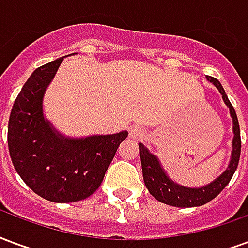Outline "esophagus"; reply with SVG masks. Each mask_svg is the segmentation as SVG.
<instances>
[{"label": "esophagus", "instance_id": "1", "mask_svg": "<svg viewBox=\"0 0 248 248\" xmlns=\"http://www.w3.org/2000/svg\"><path fill=\"white\" fill-rule=\"evenodd\" d=\"M143 129L140 127V126H138V124H134V126H131L130 127V135H131V138H134V140H138V138H140L142 135H143Z\"/></svg>", "mask_w": 248, "mask_h": 248}]
</instances>
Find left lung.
Wrapping results in <instances>:
<instances>
[{
    "label": "left lung",
    "instance_id": "8db88e82",
    "mask_svg": "<svg viewBox=\"0 0 248 248\" xmlns=\"http://www.w3.org/2000/svg\"><path fill=\"white\" fill-rule=\"evenodd\" d=\"M207 79L218 87V90L223 97L224 103L230 108V114L232 117L235 135L234 140H232L231 162H230L227 170L210 185L201 187V188H187V187L179 186L177 183L172 182L171 179L165 174V171L162 170L156 156L150 154L149 150L142 143H138L140 145L143 181H145L146 187H147V190L150 191L153 197L158 199L159 202L165 203V204H170V206H175V207H197V206L206 204L210 201H213L214 198L217 197L219 192L229 185L231 178L234 175L235 170H236V167H238V163H239L242 140H240L239 122H238V117H236V113H235L234 106L229 101V98L226 95V92H224L223 86L220 85V82L214 77H207Z\"/></svg>",
    "mask_w": 248,
    "mask_h": 248
}]
</instances>
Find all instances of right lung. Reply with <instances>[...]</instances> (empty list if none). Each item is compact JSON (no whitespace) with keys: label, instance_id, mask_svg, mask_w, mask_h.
Wrapping results in <instances>:
<instances>
[{"label":"right lung","instance_id":"obj_1","mask_svg":"<svg viewBox=\"0 0 248 248\" xmlns=\"http://www.w3.org/2000/svg\"><path fill=\"white\" fill-rule=\"evenodd\" d=\"M63 58L35 69L14 101L8 146L14 169L50 202L82 201L97 191L127 131L69 140L44 119L42 98Z\"/></svg>","mask_w":248,"mask_h":248}]
</instances>
